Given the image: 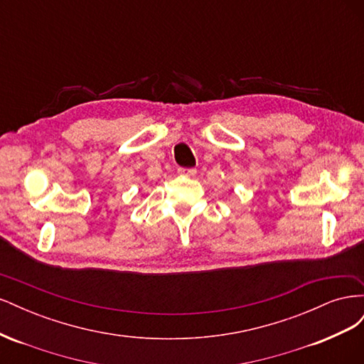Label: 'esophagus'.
I'll return each instance as SVG.
<instances>
[{"label": "esophagus", "mask_w": 364, "mask_h": 364, "mask_svg": "<svg viewBox=\"0 0 364 364\" xmlns=\"http://www.w3.org/2000/svg\"><path fill=\"white\" fill-rule=\"evenodd\" d=\"M178 173H179L181 176H188V178H193V176H196L197 170H196V168H179Z\"/></svg>", "instance_id": "obj_1"}]
</instances>
